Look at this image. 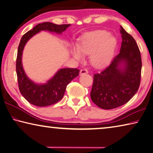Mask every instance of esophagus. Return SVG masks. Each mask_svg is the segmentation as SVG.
<instances>
[{
    "label": "esophagus",
    "instance_id": "esophagus-1",
    "mask_svg": "<svg viewBox=\"0 0 153 153\" xmlns=\"http://www.w3.org/2000/svg\"><path fill=\"white\" fill-rule=\"evenodd\" d=\"M88 73V71L86 69H82L79 71V74L81 75V76H82V75H84V74H87Z\"/></svg>",
    "mask_w": 153,
    "mask_h": 153
}]
</instances>
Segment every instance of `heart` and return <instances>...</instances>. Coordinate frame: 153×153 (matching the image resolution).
I'll return each instance as SVG.
<instances>
[{"mask_svg":"<svg viewBox=\"0 0 153 153\" xmlns=\"http://www.w3.org/2000/svg\"><path fill=\"white\" fill-rule=\"evenodd\" d=\"M116 45L114 37L105 30H95L85 34L77 44L71 48L72 56L77 61H82L83 55H90L91 64L101 68L109 63L113 56Z\"/></svg>","mask_w":153,"mask_h":153,"instance_id":"b5f03b06","label":"heart"}]
</instances>
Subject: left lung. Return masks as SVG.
I'll return each mask as SVG.
<instances>
[{
    "label": "left lung",
    "instance_id": "1",
    "mask_svg": "<svg viewBox=\"0 0 153 153\" xmlns=\"http://www.w3.org/2000/svg\"><path fill=\"white\" fill-rule=\"evenodd\" d=\"M120 53L100 73L94 75L90 96L94 104L110 110L127 103L139 88L142 60L134 39L120 26Z\"/></svg>",
    "mask_w": 153,
    "mask_h": 153
}]
</instances>
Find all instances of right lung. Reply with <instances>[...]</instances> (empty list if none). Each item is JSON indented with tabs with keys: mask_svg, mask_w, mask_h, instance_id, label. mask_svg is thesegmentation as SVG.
I'll use <instances>...</instances> for the list:
<instances>
[{
	"mask_svg": "<svg viewBox=\"0 0 153 153\" xmlns=\"http://www.w3.org/2000/svg\"><path fill=\"white\" fill-rule=\"evenodd\" d=\"M70 24L56 25L45 22L36 25L22 37L19 43L16 61L19 88L22 95L29 103L36 106H48L57 103L62 99L68 84L78 76L79 70L75 68H63L58 71L51 79L44 84H37L31 81L27 75L22 65V54L24 47L33 35L41 30H48L61 34Z\"/></svg>",
	"mask_w": 153,
	"mask_h": 153,
	"instance_id": "right-lung-1",
	"label": "right lung"
}]
</instances>
